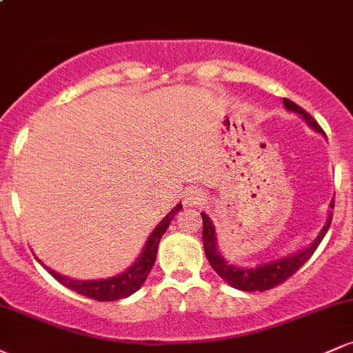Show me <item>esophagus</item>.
<instances>
[{
  "mask_svg": "<svg viewBox=\"0 0 353 353\" xmlns=\"http://www.w3.org/2000/svg\"><path fill=\"white\" fill-rule=\"evenodd\" d=\"M184 202L189 208H197V205H201L202 202H204V196H202V192H199V190H189V192L185 194Z\"/></svg>",
  "mask_w": 353,
  "mask_h": 353,
  "instance_id": "obj_1",
  "label": "esophagus"
}]
</instances>
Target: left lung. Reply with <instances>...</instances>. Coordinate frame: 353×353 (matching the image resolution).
<instances>
[{
  "instance_id": "left-lung-1",
  "label": "left lung",
  "mask_w": 353,
  "mask_h": 353,
  "mask_svg": "<svg viewBox=\"0 0 353 353\" xmlns=\"http://www.w3.org/2000/svg\"><path fill=\"white\" fill-rule=\"evenodd\" d=\"M283 106H285L287 111L295 112V114L301 116L314 131L319 132V134L325 136V132H323L322 128L317 124V121H315L309 112L303 111L301 106H297V104L289 99H283ZM332 209H334V201L329 204L325 224H323V228L319 230L317 237H315L309 245L297 250V252L285 255V257H279L274 259V261L262 262V264H257L254 267L230 264L228 259L222 255L221 249H219L216 225L212 224V221H210L208 214L201 212L202 222H204V225H202V242H204L205 257H208L212 269L219 274V277L224 282H228L230 287L244 290V292H264V290L272 289V287L287 281L290 275L297 272V270L309 261L310 255L315 252V249H317L320 242H322V239L325 237L327 230L330 228Z\"/></svg>"
}]
</instances>
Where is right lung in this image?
Segmentation results:
<instances>
[{"mask_svg":"<svg viewBox=\"0 0 353 353\" xmlns=\"http://www.w3.org/2000/svg\"><path fill=\"white\" fill-rule=\"evenodd\" d=\"M182 209V204H177L171 212L165 216L159 224L156 225V229L152 230L151 236L148 237L145 244L143 247V252L139 254V257L136 259L134 264L129 265L124 272L114 275V277L108 279H94V281H78V279H71L68 275L58 274L56 270L50 269L48 265H44L38 257L36 261L41 264L44 269L50 272L52 277L56 279L59 283H63L68 289L74 290L84 297L94 299V301L99 302H112L119 301V299H125L129 295H132L136 290H139L143 287L145 279H148L149 272H151L154 262H156L157 255V245H159L161 237L164 236V232L168 230L169 224L176 216L177 212Z\"/></svg>","mask_w":353,"mask_h":353,"instance_id":"right-lung-1","label":"right lung"}]
</instances>
